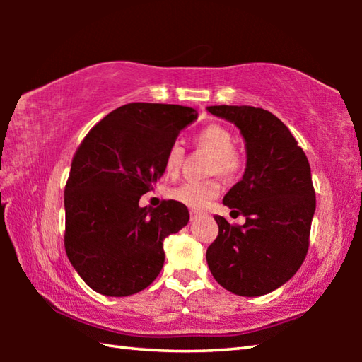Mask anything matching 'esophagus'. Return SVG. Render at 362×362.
Wrapping results in <instances>:
<instances>
[{
	"label": "esophagus",
	"mask_w": 362,
	"mask_h": 362,
	"mask_svg": "<svg viewBox=\"0 0 362 362\" xmlns=\"http://www.w3.org/2000/svg\"><path fill=\"white\" fill-rule=\"evenodd\" d=\"M201 216H204V214L201 212V211H189V218H192V220L199 218Z\"/></svg>",
	"instance_id": "esophagus-1"
}]
</instances>
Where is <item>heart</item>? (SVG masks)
<instances>
[{"mask_svg":"<svg viewBox=\"0 0 362 362\" xmlns=\"http://www.w3.org/2000/svg\"><path fill=\"white\" fill-rule=\"evenodd\" d=\"M194 144L198 148L211 153L212 159L209 164L211 174H222L226 179H235L244 169V156L235 148V137L220 124H209L196 132ZM185 150L179 144H173L164 158V170L169 175H175L183 166ZM222 185L218 179L206 180H187L175 187L170 196L179 203L185 204L189 209H203L212 199H216Z\"/></svg>","mask_w":362,"mask_h":362,"instance_id":"obj_1","label":"heart"}]
</instances>
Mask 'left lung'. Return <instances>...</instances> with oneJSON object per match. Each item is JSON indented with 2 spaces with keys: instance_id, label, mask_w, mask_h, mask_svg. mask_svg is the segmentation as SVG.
I'll return each instance as SVG.
<instances>
[{
  "instance_id": "1",
  "label": "left lung",
  "mask_w": 362,
  "mask_h": 362,
  "mask_svg": "<svg viewBox=\"0 0 362 362\" xmlns=\"http://www.w3.org/2000/svg\"><path fill=\"white\" fill-rule=\"evenodd\" d=\"M207 110L240 127L247 151L243 179L223 198L246 223L214 217L218 235L207 247V265L226 291L243 297L265 296L289 281L308 252L316 209L310 163L284 122L267 110Z\"/></svg>"
}]
</instances>
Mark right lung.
<instances>
[{
	"mask_svg": "<svg viewBox=\"0 0 362 362\" xmlns=\"http://www.w3.org/2000/svg\"><path fill=\"white\" fill-rule=\"evenodd\" d=\"M198 118L192 107L134 102L108 113L71 159L65 185V252L90 289L126 297L148 287L164 263L163 241L188 223L185 204L140 207L164 174L166 151Z\"/></svg>",
	"mask_w": 362,
	"mask_h": 362,
	"instance_id": "right-lung-1",
	"label": "right lung"
}]
</instances>
